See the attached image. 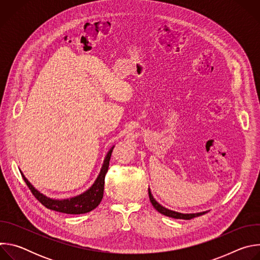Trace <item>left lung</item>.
<instances>
[{
    "mask_svg": "<svg viewBox=\"0 0 260 260\" xmlns=\"http://www.w3.org/2000/svg\"><path fill=\"white\" fill-rule=\"evenodd\" d=\"M148 193H149V199H150V202L152 204V206L162 215L165 216H168V217H172V218H175V219H186V220H189V219H192L194 217H198V216H201L205 213H207L208 211H205V212H200V213H189V214H183V213H180V212H176V211H173V210H170L168 208H165L164 206H161L160 204H158V202L155 201V199L153 198L152 193H151V190L150 188H148Z\"/></svg>",
    "mask_w": 260,
    "mask_h": 260,
    "instance_id": "left-lung-1",
    "label": "left lung"
}]
</instances>
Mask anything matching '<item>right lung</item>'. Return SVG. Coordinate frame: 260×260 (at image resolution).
<instances>
[{
	"instance_id": "obj_1",
	"label": "right lung",
	"mask_w": 260,
	"mask_h": 260,
	"mask_svg": "<svg viewBox=\"0 0 260 260\" xmlns=\"http://www.w3.org/2000/svg\"><path fill=\"white\" fill-rule=\"evenodd\" d=\"M113 147H111V149L108 151L102 169L100 171V174L98 178L95 179L94 183L91 185V186L84 191L83 193L76 196L71 199H64V200H55L48 198L41 193L39 190H37L32 185L29 183V181L24 177V175L21 173V176L26 183L27 187L30 189L31 193L35 196V198L38 200L43 206H45L47 209L60 212V213H66V214H84L92 211L95 209L104 196V185H105V176L108 172L109 169V161L111 158V154H112L113 151Z\"/></svg>"
}]
</instances>
